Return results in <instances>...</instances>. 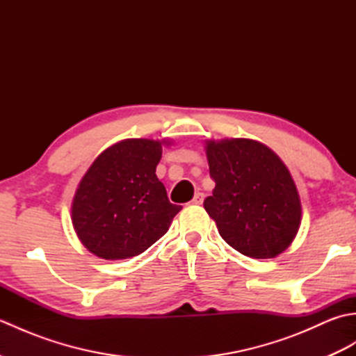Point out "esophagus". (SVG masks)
<instances>
[{"label": "esophagus", "mask_w": 356, "mask_h": 356, "mask_svg": "<svg viewBox=\"0 0 356 356\" xmlns=\"http://www.w3.org/2000/svg\"><path fill=\"white\" fill-rule=\"evenodd\" d=\"M203 197H205V195H203L202 193H195V195H194L193 200H191V205H202Z\"/></svg>", "instance_id": "34e87169"}]
</instances>
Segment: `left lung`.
<instances>
[{"label": "left lung", "mask_w": 356, "mask_h": 356, "mask_svg": "<svg viewBox=\"0 0 356 356\" xmlns=\"http://www.w3.org/2000/svg\"><path fill=\"white\" fill-rule=\"evenodd\" d=\"M207 157L216 188L203 207L222 238L252 259L282 254L301 223L300 195L282 159L252 139L208 140Z\"/></svg>", "instance_id": "left-lung-1"}]
</instances>
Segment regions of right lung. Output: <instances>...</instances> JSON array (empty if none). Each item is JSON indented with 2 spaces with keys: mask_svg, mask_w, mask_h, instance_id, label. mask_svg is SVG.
Masks as SVG:
<instances>
[{
  "mask_svg": "<svg viewBox=\"0 0 356 356\" xmlns=\"http://www.w3.org/2000/svg\"><path fill=\"white\" fill-rule=\"evenodd\" d=\"M165 140L125 139L96 157L78 185L72 222L81 243L105 260L139 255L168 231L172 205L156 176Z\"/></svg>",
  "mask_w": 356,
  "mask_h": 356,
  "instance_id": "add662e5",
  "label": "right lung"
}]
</instances>
